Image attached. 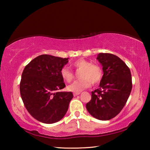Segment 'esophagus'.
I'll return each mask as SVG.
<instances>
[{
    "instance_id": "esophagus-1",
    "label": "esophagus",
    "mask_w": 150,
    "mask_h": 150,
    "mask_svg": "<svg viewBox=\"0 0 150 150\" xmlns=\"http://www.w3.org/2000/svg\"><path fill=\"white\" fill-rule=\"evenodd\" d=\"M81 93V92H76V93H73V95L74 96H77V95H79V94Z\"/></svg>"
}]
</instances>
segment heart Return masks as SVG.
Listing matches in <instances>:
<instances>
[{"label":"heart","instance_id":"heart-1","mask_svg":"<svg viewBox=\"0 0 150 150\" xmlns=\"http://www.w3.org/2000/svg\"><path fill=\"white\" fill-rule=\"evenodd\" d=\"M73 66L76 69H82L80 77L81 79L75 81L67 86V89L72 92H81L85 88H89L91 82L93 84H97L103 77V71L99 65L91 64V63L85 59H79L73 63ZM61 76L63 79L67 83H70L73 79V73L68 67H63L61 69Z\"/></svg>","mask_w":150,"mask_h":150}]
</instances>
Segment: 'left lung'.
I'll list each match as a JSON object with an SVG mask.
<instances>
[{"label":"left lung","instance_id":"1","mask_svg":"<svg viewBox=\"0 0 150 150\" xmlns=\"http://www.w3.org/2000/svg\"><path fill=\"white\" fill-rule=\"evenodd\" d=\"M103 75L99 88L91 92L86 108L98 120H108L120 112L130 95L132 83L130 70L122 60L111 54H98Z\"/></svg>","mask_w":150,"mask_h":150}]
</instances>
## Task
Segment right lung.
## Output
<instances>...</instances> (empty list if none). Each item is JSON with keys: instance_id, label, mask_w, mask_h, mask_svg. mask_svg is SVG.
I'll use <instances>...</instances> for the list:
<instances>
[{"instance_id": "1", "label": "right lung", "mask_w": 150, "mask_h": 150, "mask_svg": "<svg viewBox=\"0 0 150 150\" xmlns=\"http://www.w3.org/2000/svg\"><path fill=\"white\" fill-rule=\"evenodd\" d=\"M69 58L41 55L32 59L22 72L20 91L24 106L37 120L53 124L63 118L73 97L59 92L65 87L61 69Z\"/></svg>"}]
</instances>
